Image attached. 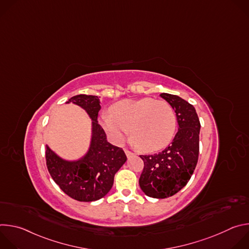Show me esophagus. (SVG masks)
Segmentation results:
<instances>
[{"mask_svg": "<svg viewBox=\"0 0 249 249\" xmlns=\"http://www.w3.org/2000/svg\"><path fill=\"white\" fill-rule=\"evenodd\" d=\"M124 151H125V154H126L127 158H130V157H133V156H134V154H133L132 152H130V151H128V150H124Z\"/></svg>", "mask_w": 249, "mask_h": 249, "instance_id": "esophagus-1", "label": "esophagus"}]
</instances>
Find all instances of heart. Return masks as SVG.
<instances>
[{
	"label": "heart",
	"instance_id": "b5f03b06",
	"mask_svg": "<svg viewBox=\"0 0 249 249\" xmlns=\"http://www.w3.org/2000/svg\"><path fill=\"white\" fill-rule=\"evenodd\" d=\"M110 112L103 113L100 122L115 143H122L130 130L137 148L153 153L165 148L174 137L176 115L166 101L151 97L123 99L112 105Z\"/></svg>",
	"mask_w": 249,
	"mask_h": 249
}]
</instances>
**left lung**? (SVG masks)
I'll return each instance as SVG.
<instances>
[{"instance_id": "left-lung-1", "label": "left lung", "mask_w": 249, "mask_h": 249, "mask_svg": "<svg viewBox=\"0 0 249 249\" xmlns=\"http://www.w3.org/2000/svg\"><path fill=\"white\" fill-rule=\"evenodd\" d=\"M160 95L174 109L179 127L171 145L162 152L140 156L144 169L139 184L147 196L163 199L180 191L190 180L198 161L201 125L192 104L174 94Z\"/></svg>"}]
</instances>
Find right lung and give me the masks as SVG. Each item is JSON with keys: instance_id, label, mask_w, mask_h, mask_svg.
<instances>
[{"instance_id": "1", "label": "right lung", "mask_w": 249, "mask_h": 249, "mask_svg": "<svg viewBox=\"0 0 249 249\" xmlns=\"http://www.w3.org/2000/svg\"><path fill=\"white\" fill-rule=\"evenodd\" d=\"M84 108L92 120L90 146L81 160L69 161L58 157L46 146V165L53 180L71 198L81 202L96 201L107 194L114 181V175L127 160L121 148L111 145L97 122L100 110L98 96L79 94L71 97Z\"/></svg>"}]
</instances>
